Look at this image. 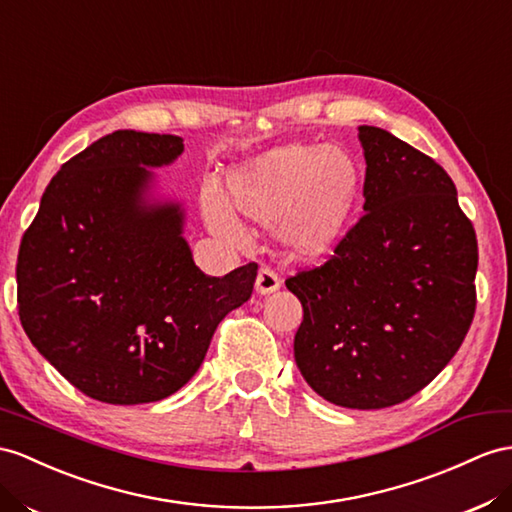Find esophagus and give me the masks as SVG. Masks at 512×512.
<instances>
[{"label":"esophagus","mask_w":512,"mask_h":512,"mask_svg":"<svg viewBox=\"0 0 512 512\" xmlns=\"http://www.w3.org/2000/svg\"><path fill=\"white\" fill-rule=\"evenodd\" d=\"M281 287V277L270 268H259L257 279H255V290L259 294H272Z\"/></svg>","instance_id":"34e87169"}]
</instances>
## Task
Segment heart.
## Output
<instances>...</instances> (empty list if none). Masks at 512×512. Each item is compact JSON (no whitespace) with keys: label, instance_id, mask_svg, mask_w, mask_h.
I'll list each match as a JSON object with an SVG mask.
<instances>
[{"label":"heart","instance_id":"obj_1","mask_svg":"<svg viewBox=\"0 0 512 512\" xmlns=\"http://www.w3.org/2000/svg\"><path fill=\"white\" fill-rule=\"evenodd\" d=\"M229 201L244 218L272 225L296 257L329 253L355 220L363 175L346 149L287 144L229 175ZM205 218L216 233L240 238L238 218L214 190L203 194Z\"/></svg>","mask_w":512,"mask_h":512}]
</instances>
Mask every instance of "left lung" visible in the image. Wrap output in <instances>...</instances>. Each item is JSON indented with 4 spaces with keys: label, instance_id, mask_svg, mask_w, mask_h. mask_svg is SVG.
Here are the masks:
<instances>
[{
    "label": "left lung",
    "instance_id": "8db88e82",
    "mask_svg": "<svg viewBox=\"0 0 512 512\" xmlns=\"http://www.w3.org/2000/svg\"><path fill=\"white\" fill-rule=\"evenodd\" d=\"M365 214L322 266L285 281L303 305L294 357L309 387L346 409L422 391L476 313L478 240L456 186L426 153L359 127Z\"/></svg>",
    "mask_w": 512,
    "mask_h": 512
}]
</instances>
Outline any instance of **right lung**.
<instances>
[{"mask_svg": "<svg viewBox=\"0 0 512 512\" xmlns=\"http://www.w3.org/2000/svg\"><path fill=\"white\" fill-rule=\"evenodd\" d=\"M183 151L119 129L64 162L17 257V307L36 350L108 404L168 398L201 368L216 326L253 294L257 264L196 268L179 203H149L147 166Z\"/></svg>", "mask_w": 512, "mask_h": 512, "instance_id": "1", "label": "right lung"}]
</instances>
